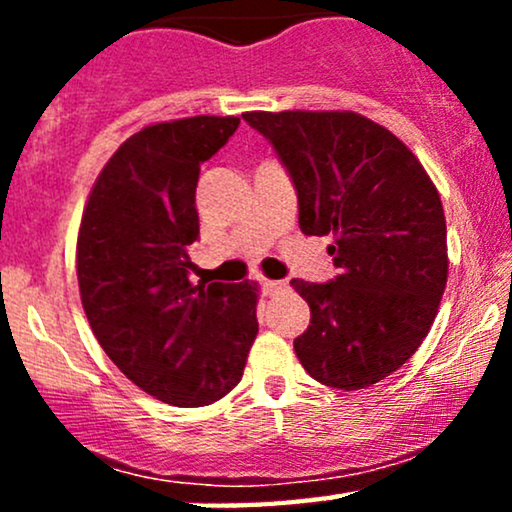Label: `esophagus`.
I'll use <instances>...</instances> for the list:
<instances>
[{
    "label": "esophagus",
    "instance_id": "1",
    "mask_svg": "<svg viewBox=\"0 0 512 512\" xmlns=\"http://www.w3.org/2000/svg\"><path fill=\"white\" fill-rule=\"evenodd\" d=\"M262 289L264 293H269V296H276V293H284L289 289V281L279 279V281H272V279H264L262 281Z\"/></svg>",
    "mask_w": 512,
    "mask_h": 512
}]
</instances>
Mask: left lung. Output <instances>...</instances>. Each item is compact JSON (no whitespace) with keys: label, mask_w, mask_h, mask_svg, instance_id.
Returning a JSON list of instances; mask_svg holds the SVG:
<instances>
[{"label":"left lung","mask_w":512,"mask_h":512,"mask_svg":"<svg viewBox=\"0 0 512 512\" xmlns=\"http://www.w3.org/2000/svg\"><path fill=\"white\" fill-rule=\"evenodd\" d=\"M298 195L305 236H334L339 274L293 279L310 325L293 339L317 383L363 390L407 363L448 281V228L424 166L390 129L351 110L245 113Z\"/></svg>","instance_id":"1"}]
</instances>
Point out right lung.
I'll use <instances>...</instances> for the list:
<instances>
[{
	"label": "right lung",
	"instance_id": "1",
	"mask_svg": "<svg viewBox=\"0 0 512 512\" xmlns=\"http://www.w3.org/2000/svg\"><path fill=\"white\" fill-rule=\"evenodd\" d=\"M240 125L197 115L132 134L81 216L76 276L98 344L146 395L204 407L243 378L257 337V284L190 281L199 166Z\"/></svg>",
	"mask_w": 512,
	"mask_h": 512
}]
</instances>
